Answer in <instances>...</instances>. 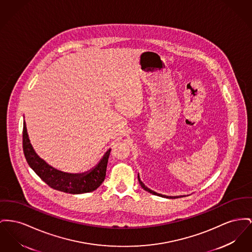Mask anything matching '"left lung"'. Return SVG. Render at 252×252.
I'll return each mask as SVG.
<instances>
[{
  "label": "left lung",
  "instance_id": "1",
  "mask_svg": "<svg viewBox=\"0 0 252 252\" xmlns=\"http://www.w3.org/2000/svg\"><path fill=\"white\" fill-rule=\"evenodd\" d=\"M138 181H139V183H140L141 187H142L146 191L151 193V194H153V195H156V196H160V197H163V198H168V199H175V198H181V197H184V196H185V195H180V196H167V195H163V194H160V193L155 192V191H153V190L149 189L148 187H146V186H145V184L141 181L139 174H138Z\"/></svg>",
  "mask_w": 252,
  "mask_h": 252
}]
</instances>
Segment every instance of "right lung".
<instances>
[{
    "label": "right lung",
    "mask_w": 252,
    "mask_h": 252,
    "mask_svg": "<svg viewBox=\"0 0 252 252\" xmlns=\"http://www.w3.org/2000/svg\"><path fill=\"white\" fill-rule=\"evenodd\" d=\"M23 148L25 157L30 167L50 188L63 192L82 194L97 189L105 177V171L111 148L103 155L101 160L86 172L69 173L59 170L46 163L35 151L30 143L26 122L24 121Z\"/></svg>",
    "instance_id": "right-lung-1"
}]
</instances>
